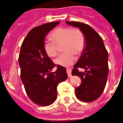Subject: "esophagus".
<instances>
[{"label":"esophagus","mask_w":123,"mask_h":123,"mask_svg":"<svg viewBox=\"0 0 123 123\" xmlns=\"http://www.w3.org/2000/svg\"><path fill=\"white\" fill-rule=\"evenodd\" d=\"M66 70H67V73L68 77H71V76H72V75H71V68H67Z\"/></svg>","instance_id":"obj_1"}]
</instances>
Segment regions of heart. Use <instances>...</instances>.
Returning a JSON list of instances; mask_svg holds the SVG:
<instances>
[{
	"mask_svg": "<svg viewBox=\"0 0 123 123\" xmlns=\"http://www.w3.org/2000/svg\"><path fill=\"white\" fill-rule=\"evenodd\" d=\"M53 41L46 40L43 49L49 57H54L58 53V46L63 45L65 51L54 60L55 64L62 66L71 65L76 60V54H79L84 50L86 40L83 33L78 29L59 27L55 29L50 35Z\"/></svg>",
	"mask_w": 123,
	"mask_h": 123,
	"instance_id": "obj_1",
	"label": "heart"
}]
</instances>
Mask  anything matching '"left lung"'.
Masks as SVG:
<instances>
[{"label":"left lung","mask_w":123,"mask_h":123,"mask_svg":"<svg viewBox=\"0 0 123 123\" xmlns=\"http://www.w3.org/2000/svg\"><path fill=\"white\" fill-rule=\"evenodd\" d=\"M69 25L79 27L83 33L86 43L78 61L74 65L73 76L80 77L82 83L75 89L77 98L85 102L97 100L103 93L109 73L108 53L102 37L89 25L66 21ZM79 68L86 70L78 71Z\"/></svg>","instance_id":"obj_1"}]
</instances>
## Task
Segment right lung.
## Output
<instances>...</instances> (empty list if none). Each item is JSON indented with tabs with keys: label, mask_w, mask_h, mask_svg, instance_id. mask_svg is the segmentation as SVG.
Masks as SVG:
<instances>
[{
	"label": "right lung",
	"mask_w": 123,
	"mask_h": 123,
	"mask_svg": "<svg viewBox=\"0 0 123 123\" xmlns=\"http://www.w3.org/2000/svg\"><path fill=\"white\" fill-rule=\"evenodd\" d=\"M60 21L35 27L29 32L21 44L18 57L20 77L29 98L40 106H49L55 101L57 86L67 79L66 69L55 64L43 49L45 37Z\"/></svg>",
	"instance_id": "obj_1"
}]
</instances>
